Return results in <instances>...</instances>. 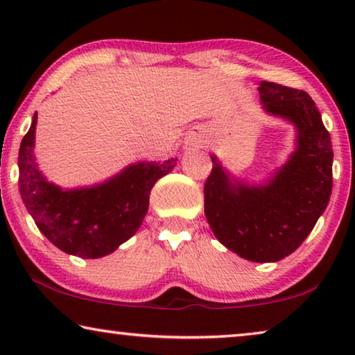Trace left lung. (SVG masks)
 <instances>
[{
  "label": "left lung",
  "instance_id": "left-lung-1",
  "mask_svg": "<svg viewBox=\"0 0 355 355\" xmlns=\"http://www.w3.org/2000/svg\"><path fill=\"white\" fill-rule=\"evenodd\" d=\"M263 110L290 120L296 150L266 184L232 178L211 155L205 182V216L214 236L245 260L279 261L293 254L313 230L332 194L334 152L330 135L310 95L261 81Z\"/></svg>",
  "mask_w": 355,
  "mask_h": 355
}]
</instances>
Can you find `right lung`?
<instances>
[{"mask_svg": "<svg viewBox=\"0 0 355 355\" xmlns=\"http://www.w3.org/2000/svg\"><path fill=\"white\" fill-rule=\"evenodd\" d=\"M35 125L37 112L19 152L20 194L35 225L65 254L81 258L111 254L141 227L150 191L175 167L177 158L142 161L92 188L64 191L46 182L37 169L33 153Z\"/></svg>", "mask_w": 355, "mask_h": 355, "instance_id": "1", "label": "right lung"}]
</instances>
